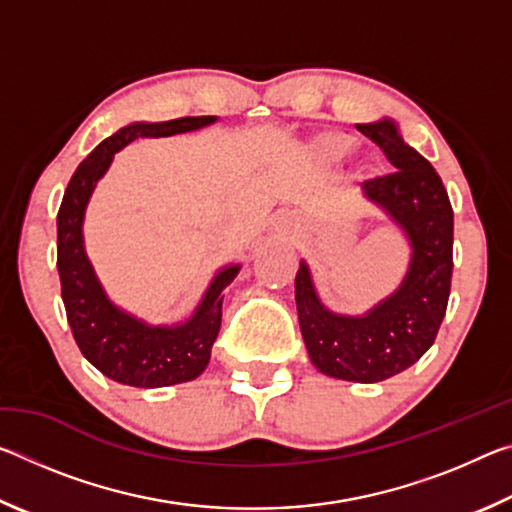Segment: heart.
<instances>
[{
	"label": "heart",
	"instance_id": "heart-1",
	"mask_svg": "<svg viewBox=\"0 0 512 512\" xmlns=\"http://www.w3.org/2000/svg\"><path fill=\"white\" fill-rule=\"evenodd\" d=\"M311 149H314L316 158L320 162H336L341 160L345 153L350 149V140L341 133H320L314 137V142H311Z\"/></svg>",
	"mask_w": 512,
	"mask_h": 512
}]
</instances>
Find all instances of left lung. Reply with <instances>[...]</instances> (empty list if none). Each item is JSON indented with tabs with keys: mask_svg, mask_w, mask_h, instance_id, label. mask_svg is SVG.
Instances as JSON below:
<instances>
[{
	"mask_svg": "<svg viewBox=\"0 0 512 512\" xmlns=\"http://www.w3.org/2000/svg\"><path fill=\"white\" fill-rule=\"evenodd\" d=\"M379 144L391 173L363 183V201L386 214L411 248L402 282L363 314H336L320 300L309 264L296 273V307L309 359L327 377L377 384L411 368L445 318L452 287L454 212L429 160L404 142L400 124H357Z\"/></svg>",
	"mask_w": 512,
	"mask_h": 512,
	"instance_id": "left-lung-1",
	"label": "left lung"
}]
</instances>
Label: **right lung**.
I'll return each instance as SVG.
<instances>
[{"instance_id":"add662e5","label":"right lung","mask_w":512,"mask_h":512,"mask_svg":"<svg viewBox=\"0 0 512 512\" xmlns=\"http://www.w3.org/2000/svg\"><path fill=\"white\" fill-rule=\"evenodd\" d=\"M219 117H180L169 121H133L103 140L65 189L58 210V275L67 323L83 357L108 379L135 388H162L196 379L210 363L221 327L223 289L241 264L219 268L207 284L192 316L173 325H151L121 309L103 289L85 250V210L106 176L115 153L137 137H171L216 124Z\"/></svg>"}]
</instances>
